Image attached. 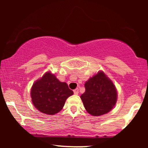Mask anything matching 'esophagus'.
<instances>
[{"mask_svg": "<svg viewBox=\"0 0 148 148\" xmlns=\"http://www.w3.org/2000/svg\"><path fill=\"white\" fill-rule=\"evenodd\" d=\"M73 92H74V94L77 95L79 94V90L77 88V89H75V90H73Z\"/></svg>", "mask_w": 148, "mask_h": 148, "instance_id": "esophagus-1", "label": "esophagus"}]
</instances>
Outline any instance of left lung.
Segmentation results:
<instances>
[{"mask_svg":"<svg viewBox=\"0 0 148 148\" xmlns=\"http://www.w3.org/2000/svg\"><path fill=\"white\" fill-rule=\"evenodd\" d=\"M85 88L86 92L81 96V99L89 114L93 116L106 114L116 104V88L102 71L86 82Z\"/></svg>","mask_w":148,"mask_h":148,"instance_id":"1","label":"left lung"}]
</instances>
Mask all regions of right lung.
Instances as JSON below:
<instances>
[{
    "instance_id": "right-lung-1",
    "label": "right lung",
    "mask_w": 148,
    "mask_h": 148,
    "mask_svg": "<svg viewBox=\"0 0 148 148\" xmlns=\"http://www.w3.org/2000/svg\"><path fill=\"white\" fill-rule=\"evenodd\" d=\"M73 92L64 82H60L54 75L47 72L36 81L31 90L34 106L41 112L53 115L60 112Z\"/></svg>"
}]
</instances>
